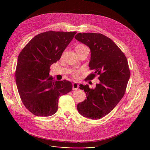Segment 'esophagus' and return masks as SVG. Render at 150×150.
<instances>
[{"label":"esophagus","instance_id":"34e87169","mask_svg":"<svg viewBox=\"0 0 150 150\" xmlns=\"http://www.w3.org/2000/svg\"><path fill=\"white\" fill-rule=\"evenodd\" d=\"M79 88V84H78V83H72V89L73 90H77Z\"/></svg>","mask_w":150,"mask_h":150}]
</instances>
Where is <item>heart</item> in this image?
<instances>
[{
  "mask_svg": "<svg viewBox=\"0 0 150 150\" xmlns=\"http://www.w3.org/2000/svg\"><path fill=\"white\" fill-rule=\"evenodd\" d=\"M85 47H86L85 46H84V45H82V44H79V45H78V46L76 47V49H83V48H85ZM78 71L74 72V73H73V77H74V78H78Z\"/></svg>",
  "mask_w": 150,
  "mask_h": 150,
  "instance_id": "obj_1",
  "label": "heart"
}]
</instances>
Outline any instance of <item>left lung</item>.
<instances>
[{"mask_svg":"<svg viewBox=\"0 0 150 150\" xmlns=\"http://www.w3.org/2000/svg\"><path fill=\"white\" fill-rule=\"evenodd\" d=\"M78 41L91 50L89 67L94 72L87 76L88 80L99 76V84L94 89L81 84L79 88L86 94V99L77 108L84 117L99 120L110 113L124 96L130 77L128 62L119 47L102 34L78 33Z\"/></svg>","mask_w":150,"mask_h":150,"instance_id":"left-lung-1","label":"left lung"}]
</instances>
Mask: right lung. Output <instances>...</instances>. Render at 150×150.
Returning a JSON list of instances; mask_svg holds the SVG:
<instances>
[{
    "label": "right lung",
    "instance_id": "obj_1",
    "mask_svg": "<svg viewBox=\"0 0 150 150\" xmlns=\"http://www.w3.org/2000/svg\"><path fill=\"white\" fill-rule=\"evenodd\" d=\"M76 32L47 31L35 35L18 56L16 81L25 107L38 116L57 112L59 96L72 91L69 81L49 76L50 67L59 61Z\"/></svg>",
    "mask_w": 150,
    "mask_h": 150
}]
</instances>
